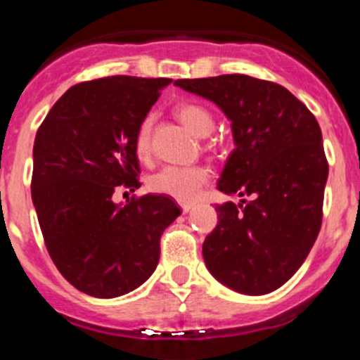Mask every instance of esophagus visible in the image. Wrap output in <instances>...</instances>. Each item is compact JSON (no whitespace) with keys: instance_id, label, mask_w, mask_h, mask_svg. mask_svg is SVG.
Masks as SVG:
<instances>
[{"instance_id":"obj_1","label":"esophagus","mask_w":360,"mask_h":360,"mask_svg":"<svg viewBox=\"0 0 360 360\" xmlns=\"http://www.w3.org/2000/svg\"><path fill=\"white\" fill-rule=\"evenodd\" d=\"M179 206H181V210H183V213H188V211L193 207V204H191V202H179Z\"/></svg>"}]
</instances>
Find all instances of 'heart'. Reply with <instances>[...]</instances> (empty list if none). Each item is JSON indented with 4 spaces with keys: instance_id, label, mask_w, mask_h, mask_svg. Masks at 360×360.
Listing matches in <instances>:
<instances>
[{
    "instance_id": "obj_1",
    "label": "heart",
    "mask_w": 360,
    "mask_h": 360,
    "mask_svg": "<svg viewBox=\"0 0 360 360\" xmlns=\"http://www.w3.org/2000/svg\"><path fill=\"white\" fill-rule=\"evenodd\" d=\"M177 119L183 122L190 133L199 139H204L213 131L214 119L210 110L199 103H181L176 106ZM154 115L147 113L139 124L134 134V153L146 160L150 153V133H153ZM211 172L204 165H191V167H163L147 179V186L154 193L172 197L179 202H188L199 197L202 188L210 183Z\"/></svg>"
}]
</instances>
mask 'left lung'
Here are the masks:
<instances>
[{"label": "left lung", "mask_w": 360, "mask_h": 360, "mask_svg": "<svg viewBox=\"0 0 360 360\" xmlns=\"http://www.w3.org/2000/svg\"><path fill=\"white\" fill-rule=\"evenodd\" d=\"M218 104L233 122L236 149L218 190L245 197L217 206L218 224L202 256L221 284L266 295L290 281L316 241L328 177L321 129L282 85L245 74L176 79Z\"/></svg>", "instance_id": "obj_1"}]
</instances>
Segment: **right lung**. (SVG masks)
Masks as SVG:
<instances>
[{
	"instance_id": "add662e5",
	"label": "right lung",
	"mask_w": 360,
	"mask_h": 360,
	"mask_svg": "<svg viewBox=\"0 0 360 360\" xmlns=\"http://www.w3.org/2000/svg\"><path fill=\"white\" fill-rule=\"evenodd\" d=\"M172 79L108 76L70 86L42 120L33 146L32 199L44 243L76 290L113 298L156 270L160 240L181 210L167 195L131 197L140 186L139 124Z\"/></svg>"
}]
</instances>
